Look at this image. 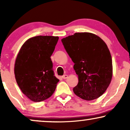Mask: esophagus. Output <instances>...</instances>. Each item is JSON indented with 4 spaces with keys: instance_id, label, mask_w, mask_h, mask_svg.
Returning <instances> with one entry per match:
<instances>
[{
    "instance_id": "34e87169",
    "label": "esophagus",
    "mask_w": 130,
    "mask_h": 130,
    "mask_svg": "<svg viewBox=\"0 0 130 130\" xmlns=\"http://www.w3.org/2000/svg\"><path fill=\"white\" fill-rule=\"evenodd\" d=\"M67 77H68V75H67V74H64V75L62 76V78H63V79H66Z\"/></svg>"
}]
</instances>
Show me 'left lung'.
<instances>
[{"mask_svg": "<svg viewBox=\"0 0 130 130\" xmlns=\"http://www.w3.org/2000/svg\"><path fill=\"white\" fill-rule=\"evenodd\" d=\"M74 63L79 82L73 88L77 96L86 101L98 98L111 83L112 62L104 41L89 32H77L61 40Z\"/></svg>", "mask_w": 130, "mask_h": 130, "instance_id": "obj_1", "label": "left lung"}]
</instances>
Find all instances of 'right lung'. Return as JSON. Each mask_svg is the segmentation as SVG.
Listing matches in <instances>:
<instances>
[{
    "label": "right lung",
    "mask_w": 130,
    "mask_h": 130,
    "mask_svg": "<svg viewBox=\"0 0 130 130\" xmlns=\"http://www.w3.org/2000/svg\"><path fill=\"white\" fill-rule=\"evenodd\" d=\"M58 37L37 36L25 41L16 58L15 79L22 93L34 102L51 96L59 80L54 76L50 57Z\"/></svg>",
    "instance_id": "obj_1"
}]
</instances>
